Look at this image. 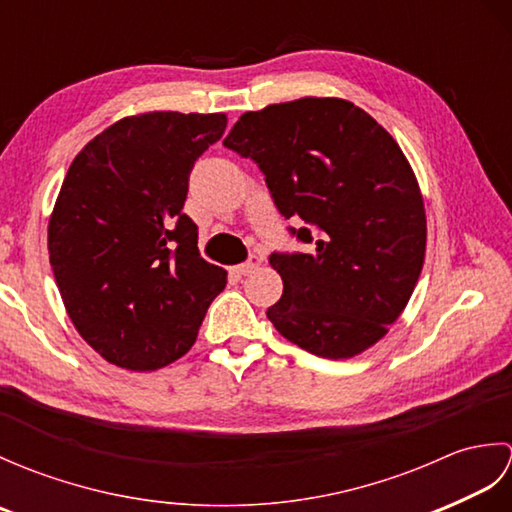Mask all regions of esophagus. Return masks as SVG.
<instances>
[{
    "label": "esophagus",
    "mask_w": 512,
    "mask_h": 512,
    "mask_svg": "<svg viewBox=\"0 0 512 512\" xmlns=\"http://www.w3.org/2000/svg\"><path fill=\"white\" fill-rule=\"evenodd\" d=\"M259 266H262V259H259L257 255H250L244 264L235 266V273L237 275H250V273H255Z\"/></svg>",
    "instance_id": "1"
}]
</instances>
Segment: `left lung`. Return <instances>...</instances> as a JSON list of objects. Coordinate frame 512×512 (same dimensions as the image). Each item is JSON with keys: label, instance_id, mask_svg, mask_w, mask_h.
<instances>
[{"label": "left lung", "instance_id": "left-lung-1", "mask_svg": "<svg viewBox=\"0 0 512 512\" xmlns=\"http://www.w3.org/2000/svg\"><path fill=\"white\" fill-rule=\"evenodd\" d=\"M224 147L266 176L308 253H273L284 295L266 317L310 354L352 358L405 310L424 262L427 217L398 143L343 99L268 105L239 116Z\"/></svg>", "mask_w": 512, "mask_h": 512}]
</instances>
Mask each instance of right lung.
<instances>
[{
  "instance_id": "add662e5",
  "label": "right lung",
  "mask_w": 512,
  "mask_h": 512,
  "mask_svg": "<svg viewBox=\"0 0 512 512\" xmlns=\"http://www.w3.org/2000/svg\"><path fill=\"white\" fill-rule=\"evenodd\" d=\"M224 114L127 116L65 173L48 224L54 279L74 328L105 361L160 369L191 350L226 270L200 257L182 213L191 169Z\"/></svg>"
}]
</instances>
